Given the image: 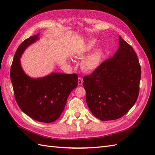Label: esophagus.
<instances>
[{
	"instance_id": "34e87169",
	"label": "esophagus",
	"mask_w": 155,
	"mask_h": 155,
	"mask_svg": "<svg viewBox=\"0 0 155 155\" xmlns=\"http://www.w3.org/2000/svg\"><path fill=\"white\" fill-rule=\"evenodd\" d=\"M83 83V79H82L81 78H78V85H82Z\"/></svg>"
}]
</instances>
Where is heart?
<instances>
[{"label":"heart","mask_w":155,"mask_h":155,"mask_svg":"<svg viewBox=\"0 0 155 155\" xmlns=\"http://www.w3.org/2000/svg\"><path fill=\"white\" fill-rule=\"evenodd\" d=\"M97 45L95 39H89L83 45L77 52V57L81 59L87 53L94 48ZM104 58V51L101 49H97L84 57L80 63L81 68L85 72L95 71L101 65Z\"/></svg>","instance_id":"heart-1"}]
</instances>
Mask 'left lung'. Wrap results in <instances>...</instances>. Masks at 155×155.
I'll use <instances>...</instances> for the list:
<instances>
[{"label":"left lung","instance_id":"left-lung-1","mask_svg":"<svg viewBox=\"0 0 155 155\" xmlns=\"http://www.w3.org/2000/svg\"><path fill=\"white\" fill-rule=\"evenodd\" d=\"M119 46L113 57L83 78L87 104L93 115L102 121L124 116L139 94L141 67L137 55L120 36Z\"/></svg>","mask_w":155,"mask_h":155}]
</instances>
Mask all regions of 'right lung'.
Listing matches in <instances>:
<instances>
[{
    "instance_id": "add662e5",
    "label": "right lung",
    "mask_w": 155,
    "mask_h": 155,
    "mask_svg": "<svg viewBox=\"0 0 155 155\" xmlns=\"http://www.w3.org/2000/svg\"><path fill=\"white\" fill-rule=\"evenodd\" d=\"M39 39L31 36L18 46L14 55L10 78L18 107L30 118L40 122L51 123L64 110L68 97L78 84L76 74L52 72L43 78H32L24 72L20 59L25 50Z\"/></svg>"
}]
</instances>
